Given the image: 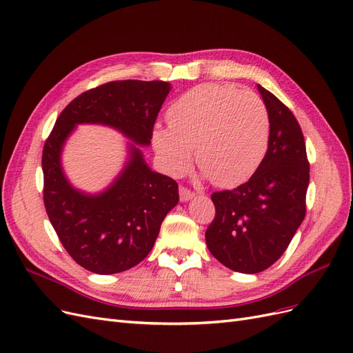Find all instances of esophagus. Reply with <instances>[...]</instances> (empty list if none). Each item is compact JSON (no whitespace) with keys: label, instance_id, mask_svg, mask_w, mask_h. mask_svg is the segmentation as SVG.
<instances>
[{"label":"esophagus","instance_id":"obj_1","mask_svg":"<svg viewBox=\"0 0 353 353\" xmlns=\"http://www.w3.org/2000/svg\"><path fill=\"white\" fill-rule=\"evenodd\" d=\"M194 197V193L185 187H179V200L181 201H188Z\"/></svg>","mask_w":353,"mask_h":353}]
</instances>
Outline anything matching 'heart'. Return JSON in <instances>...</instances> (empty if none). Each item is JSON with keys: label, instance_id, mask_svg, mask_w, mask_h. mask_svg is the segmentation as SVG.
<instances>
[{"label": "heart", "instance_id": "b5f03b06", "mask_svg": "<svg viewBox=\"0 0 353 353\" xmlns=\"http://www.w3.org/2000/svg\"><path fill=\"white\" fill-rule=\"evenodd\" d=\"M169 128L157 126L153 145L169 174H185L193 162L219 187H236L259 168L268 148L270 114L263 100L232 85L201 83L168 109Z\"/></svg>", "mask_w": 353, "mask_h": 353}]
</instances>
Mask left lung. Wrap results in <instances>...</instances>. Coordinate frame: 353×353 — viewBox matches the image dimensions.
Segmentation results:
<instances>
[{
    "mask_svg": "<svg viewBox=\"0 0 353 353\" xmlns=\"http://www.w3.org/2000/svg\"><path fill=\"white\" fill-rule=\"evenodd\" d=\"M270 114L268 150L248 183L212 194L216 213L206 230L209 252L227 268L258 274L279 261L305 218L309 163L301 126L258 85Z\"/></svg>",
    "mask_w": 353,
    "mask_h": 353,
    "instance_id": "left-lung-1",
    "label": "left lung"
}]
</instances>
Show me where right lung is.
Wrapping results in <instances>:
<instances>
[{
  "mask_svg": "<svg viewBox=\"0 0 353 353\" xmlns=\"http://www.w3.org/2000/svg\"><path fill=\"white\" fill-rule=\"evenodd\" d=\"M163 81H113L82 92L57 117L42 152L44 205L72 259L94 274L132 268L153 249L160 225L179 200L178 184L145 163L157 113L170 91ZM110 125L128 143L124 169L100 194L74 189L61 168V152L78 124Z\"/></svg>",
  "mask_w": 353,
  "mask_h": 353,
  "instance_id": "1",
  "label": "right lung"
}]
</instances>
